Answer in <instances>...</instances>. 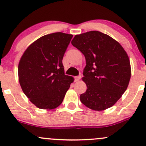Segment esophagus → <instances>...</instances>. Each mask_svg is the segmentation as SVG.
<instances>
[{
	"label": "esophagus",
	"instance_id": "obj_1",
	"mask_svg": "<svg viewBox=\"0 0 146 146\" xmlns=\"http://www.w3.org/2000/svg\"><path fill=\"white\" fill-rule=\"evenodd\" d=\"M81 78V75H78V76H75V81H79Z\"/></svg>",
	"mask_w": 146,
	"mask_h": 146
}]
</instances>
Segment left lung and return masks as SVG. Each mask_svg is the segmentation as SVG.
I'll return each mask as SVG.
<instances>
[{
  "instance_id": "1",
  "label": "left lung",
  "mask_w": 146,
  "mask_h": 146,
  "mask_svg": "<svg viewBox=\"0 0 146 146\" xmlns=\"http://www.w3.org/2000/svg\"><path fill=\"white\" fill-rule=\"evenodd\" d=\"M71 44L84 55L82 80L87 89L80 95L84 105L93 110L110 108L127 89L131 77L130 60L118 42L98 31L76 35Z\"/></svg>"
}]
</instances>
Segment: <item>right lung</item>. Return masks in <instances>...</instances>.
Wrapping results in <instances>:
<instances>
[{"label": "right lung", "mask_w": 146, "mask_h": 146, "mask_svg": "<svg viewBox=\"0 0 146 146\" xmlns=\"http://www.w3.org/2000/svg\"><path fill=\"white\" fill-rule=\"evenodd\" d=\"M73 35L57 32L28 46L18 64V80L30 102L40 109L61 104L74 78L64 74L63 56Z\"/></svg>", "instance_id": "add662e5"}]
</instances>
